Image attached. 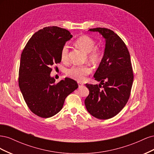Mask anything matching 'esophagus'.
I'll return each mask as SVG.
<instances>
[{"label":"esophagus","instance_id":"34e87169","mask_svg":"<svg viewBox=\"0 0 154 154\" xmlns=\"http://www.w3.org/2000/svg\"><path fill=\"white\" fill-rule=\"evenodd\" d=\"M78 84L79 86H82V85H83V83H82V82H78Z\"/></svg>","mask_w":154,"mask_h":154}]
</instances>
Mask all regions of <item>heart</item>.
Instances as JSON below:
<instances>
[{
    "label": "heart",
    "mask_w": 154,
    "mask_h": 154,
    "mask_svg": "<svg viewBox=\"0 0 154 154\" xmlns=\"http://www.w3.org/2000/svg\"><path fill=\"white\" fill-rule=\"evenodd\" d=\"M76 45L86 53L87 59L92 63H98L101 60V52L95 48L96 42L91 37L83 35L76 40ZM62 61L67 62L69 60V47L65 45L62 49L60 54ZM92 72L91 66L88 64L83 66H73L67 70L68 76L77 81H83Z\"/></svg>",
    "instance_id": "b5f03b06"
}]
</instances>
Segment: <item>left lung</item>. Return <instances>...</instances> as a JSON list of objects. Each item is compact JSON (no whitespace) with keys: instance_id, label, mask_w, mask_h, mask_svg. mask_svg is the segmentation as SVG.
<instances>
[{"instance_id":"8db88e82","label":"left lung","mask_w":154,"mask_h":154,"mask_svg":"<svg viewBox=\"0 0 154 154\" xmlns=\"http://www.w3.org/2000/svg\"><path fill=\"white\" fill-rule=\"evenodd\" d=\"M88 31L101 34L105 39V48L94 74L95 80L100 83L85 85L89 94L85 105L92 116L108 119L117 115L129 99L134 80L130 56L124 42L113 31L101 27Z\"/></svg>"}]
</instances>
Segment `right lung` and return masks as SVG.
Segmentation results:
<instances>
[{
  "label": "right lung",
  "instance_id": "obj_1",
  "mask_svg": "<svg viewBox=\"0 0 154 154\" xmlns=\"http://www.w3.org/2000/svg\"><path fill=\"white\" fill-rule=\"evenodd\" d=\"M72 35L57 26L36 32L23 50L18 73V85L29 109L39 117L48 118L62 110L66 97L78 85L65 78L58 83L51 76L52 67L61 62V51Z\"/></svg>",
  "mask_w": 154,
  "mask_h": 154
}]
</instances>
